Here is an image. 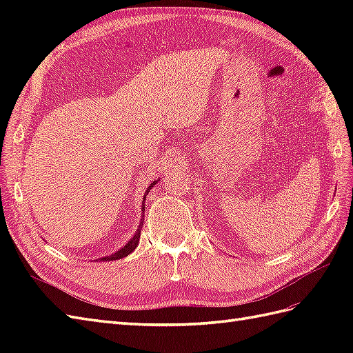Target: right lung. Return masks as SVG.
Returning a JSON list of instances; mask_svg holds the SVG:
<instances>
[{
    "label": "right lung",
    "instance_id": "right-lung-1",
    "mask_svg": "<svg viewBox=\"0 0 353 353\" xmlns=\"http://www.w3.org/2000/svg\"><path fill=\"white\" fill-rule=\"evenodd\" d=\"M154 183H156V182H153L152 185H150L148 188H147V191H145V194H144V199H142V201H144V203H142V212L145 211V209H144V206H145V197L148 196V192H150V190H152V186H153ZM142 223H144V215H142V219H141V223H139V228H138V230H137V234L133 235V238L130 239V241L127 243L124 247H121V249H119L118 252H115L114 254H110V256L100 258L99 261H117V259H121V258L127 256V254H130V253L138 247L139 238H141V226H142Z\"/></svg>",
    "mask_w": 353,
    "mask_h": 353
}]
</instances>
